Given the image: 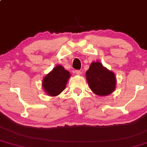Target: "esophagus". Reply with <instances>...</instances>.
<instances>
[{"instance_id": "1", "label": "esophagus", "mask_w": 147, "mask_h": 147, "mask_svg": "<svg viewBox=\"0 0 147 147\" xmlns=\"http://www.w3.org/2000/svg\"><path fill=\"white\" fill-rule=\"evenodd\" d=\"M75 73H76V75H81V71L80 70H76L75 71Z\"/></svg>"}]
</instances>
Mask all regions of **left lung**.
Wrapping results in <instances>:
<instances>
[{
	"mask_svg": "<svg viewBox=\"0 0 147 147\" xmlns=\"http://www.w3.org/2000/svg\"><path fill=\"white\" fill-rule=\"evenodd\" d=\"M86 80L92 91L98 96H108L115 89V74L96 61L90 64L86 71Z\"/></svg>",
	"mask_w": 147,
	"mask_h": 147,
	"instance_id": "left-lung-1",
	"label": "left lung"
}]
</instances>
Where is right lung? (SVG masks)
Wrapping results in <instances>:
<instances>
[{"instance_id": "add662e5", "label": "right lung", "mask_w": 147, "mask_h": 147, "mask_svg": "<svg viewBox=\"0 0 147 147\" xmlns=\"http://www.w3.org/2000/svg\"><path fill=\"white\" fill-rule=\"evenodd\" d=\"M70 73L65 70L62 66L57 65L44 78L42 86L47 95L57 96L65 89Z\"/></svg>"}]
</instances>
